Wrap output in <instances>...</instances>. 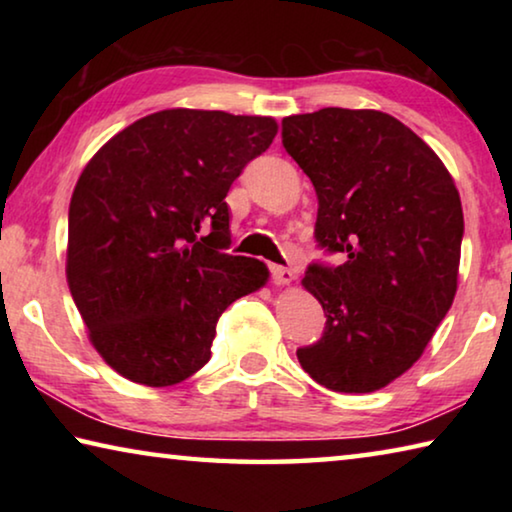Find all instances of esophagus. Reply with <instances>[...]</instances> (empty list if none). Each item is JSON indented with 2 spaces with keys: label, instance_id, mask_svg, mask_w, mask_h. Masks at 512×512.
Listing matches in <instances>:
<instances>
[{
  "label": "esophagus",
  "instance_id": "esophagus-1",
  "mask_svg": "<svg viewBox=\"0 0 512 512\" xmlns=\"http://www.w3.org/2000/svg\"><path fill=\"white\" fill-rule=\"evenodd\" d=\"M271 277L277 287H287V284L296 280V273H293L291 268H284V266H271Z\"/></svg>",
  "mask_w": 512,
  "mask_h": 512
}]
</instances>
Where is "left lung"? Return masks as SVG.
Returning <instances> with one entry per match:
<instances>
[{
	"instance_id": "obj_1",
	"label": "left lung",
	"mask_w": 512,
	"mask_h": 512,
	"mask_svg": "<svg viewBox=\"0 0 512 512\" xmlns=\"http://www.w3.org/2000/svg\"><path fill=\"white\" fill-rule=\"evenodd\" d=\"M282 144L316 189V241L348 257L302 277L327 323L298 361L329 391H379L422 357L454 302L463 239L454 178L379 110L284 117Z\"/></svg>"
}]
</instances>
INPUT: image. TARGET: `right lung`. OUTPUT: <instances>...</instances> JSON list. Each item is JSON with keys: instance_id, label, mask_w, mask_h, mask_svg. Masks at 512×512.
<instances>
[{"instance_id": "add662e5", "label": "right lung", "mask_w": 512, "mask_h": 512, "mask_svg": "<svg viewBox=\"0 0 512 512\" xmlns=\"http://www.w3.org/2000/svg\"><path fill=\"white\" fill-rule=\"evenodd\" d=\"M277 135L273 117L171 108L137 119L85 164L69 203L67 284L101 359L164 388L212 354L216 320L268 282L230 246L228 196Z\"/></svg>"}]
</instances>
